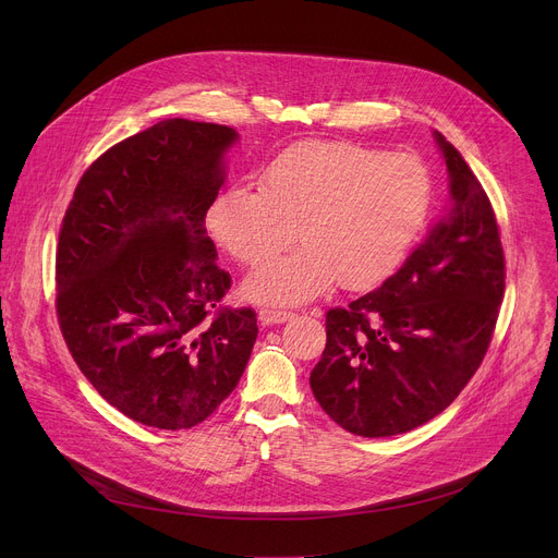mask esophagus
Masks as SVG:
<instances>
[{
  "instance_id": "obj_1",
  "label": "esophagus",
  "mask_w": 558,
  "mask_h": 558,
  "mask_svg": "<svg viewBox=\"0 0 558 558\" xmlns=\"http://www.w3.org/2000/svg\"><path fill=\"white\" fill-rule=\"evenodd\" d=\"M258 317L263 325H282L287 320H291L293 313L291 311H280V308H260Z\"/></svg>"
}]
</instances>
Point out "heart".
Returning <instances> with one entry per match:
<instances>
[{
	"mask_svg": "<svg viewBox=\"0 0 558 558\" xmlns=\"http://www.w3.org/2000/svg\"><path fill=\"white\" fill-rule=\"evenodd\" d=\"M435 203L428 166L349 141H298L263 170L260 190L225 187L209 207L216 243L243 265H264L300 232L307 245L254 271L245 291L300 304L336 280L360 291L384 282L424 231Z\"/></svg>",
	"mask_w": 558,
	"mask_h": 558,
	"instance_id": "1",
	"label": "heart"
}]
</instances>
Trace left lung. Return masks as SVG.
Returning <instances> with one entry per match:
<instances>
[{
  "label": "left lung",
  "instance_id": "1",
  "mask_svg": "<svg viewBox=\"0 0 558 558\" xmlns=\"http://www.w3.org/2000/svg\"><path fill=\"white\" fill-rule=\"evenodd\" d=\"M452 205L379 289L327 311L311 371L325 413L362 437L409 433L437 417L482 366L506 291L501 231L463 156L435 132Z\"/></svg>",
  "mask_w": 558,
  "mask_h": 558
}]
</instances>
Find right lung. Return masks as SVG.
I'll list each match as a JSON object with an SVG mask.
<instances>
[{
	"label": "right lung",
	"instance_id": "add662e5",
	"mask_svg": "<svg viewBox=\"0 0 558 558\" xmlns=\"http://www.w3.org/2000/svg\"><path fill=\"white\" fill-rule=\"evenodd\" d=\"M233 128L166 119L106 149L59 231L57 320L76 366L125 417L163 430L205 422L241 379L256 311L220 304L205 216Z\"/></svg>",
	"mask_w": 558,
	"mask_h": 558
}]
</instances>
